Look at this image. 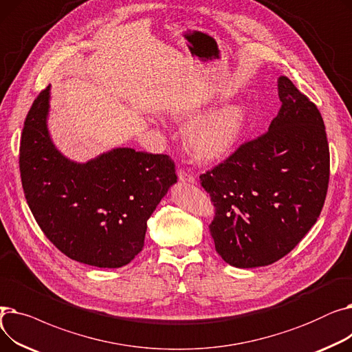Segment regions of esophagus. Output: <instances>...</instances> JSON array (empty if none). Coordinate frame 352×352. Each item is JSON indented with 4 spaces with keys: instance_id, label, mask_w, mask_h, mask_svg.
Instances as JSON below:
<instances>
[{
    "instance_id": "1",
    "label": "esophagus",
    "mask_w": 352,
    "mask_h": 352,
    "mask_svg": "<svg viewBox=\"0 0 352 352\" xmlns=\"http://www.w3.org/2000/svg\"><path fill=\"white\" fill-rule=\"evenodd\" d=\"M178 178L181 182H187V184H194L195 182V178L188 174L187 171H184L182 168H178Z\"/></svg>"
}]
</instances>
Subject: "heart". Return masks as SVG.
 Listing matches in <instances>:
<instances>
[{
    "instance_id": "heart-1",
    "label": "heart",
    "mask_w": 352,
    "mask_h": 352,
    "mask_svg": "<svg viewBox=\"0 0 352 352\" xmlns=\"http://www.w3.org/2000/svg\"><path fill=\"white\" fill-rule=\"evenodd\" d=\"M201 114L198 108L177 111L179 120H194ZM251 118V108L245 101H232L219 107L192 122L184 141L188 153L201 162H212L231 154L241 142Z\"/></svg>"
}]
</instances>
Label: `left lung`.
Here are the masks:
<instances>
[{
	"label": "left lung",
	"instance_id": "obj_1",
	"mask_svg": "<svg viewBox=\"0 0 352 352\" xmlns=\"http://www.w3.org/2000/svg\"><path fill=\"white\" fill-rule=\"evenodd\" d=\"M281 108L268 131L199 175L217 210L210 232L236 268L270 265L317 223L329 181V148L316 104L278 78Z\"/></svg>",
	"mask_w": 352,
	"mask_h": 352
}]
</instances>
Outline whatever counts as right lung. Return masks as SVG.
Returning a JSON list of instances; mask_svg holds the SVG:
<instances>
[{"instance_id":"add662e5","label":"right lung","mask_w":352,"mask_h":352,"mask_svg":"<svg viewBox=\"0 0 352 352\" xmlns=\"http://www.w3.org/2000/svg\"><path fill=\"white\" fill-rule=\"evenodd\" d=\"M48 85L24 122L20 173L28 207L45 236L74 261L120 268L142 251L146 221L177 182L164 154L114 148L76 162L54 145Z\"/></svg>"}]
</instances>
